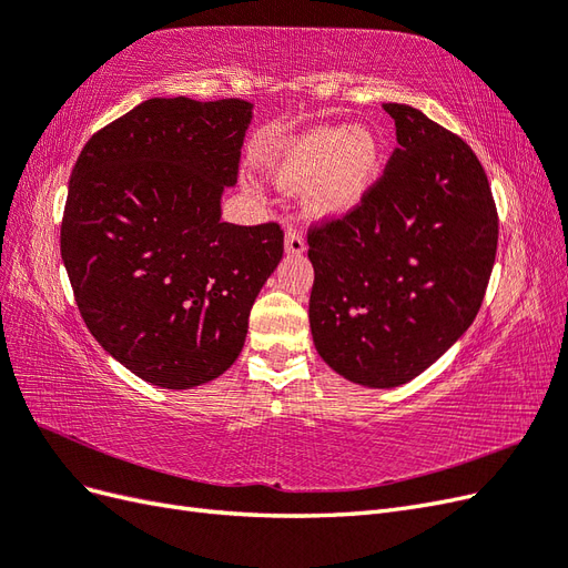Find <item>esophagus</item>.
Here are the masks:
<instances>
[{"instance_id":"esophagus-1","label":"esophagus","mask_w":568,"mask_h":568,"mask_svg":"<svg viewBox=\"0 0 568 568\" xmlns=\"http://www.w3.org/2000/svg\"><path fill=\"white\" fill-rule=\"evenodd\" d=\"M284 246H286V253L301 255V253H305V239H303V234L296 227H288L286 230V239H284Z\"/></svg>"}]
</instances>
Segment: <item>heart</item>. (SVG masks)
I'll use <instances>...</instances> for the list:
<instances>
[{"instance_id": "heart-1", "label": "heart", "mask_w": 568, "mask_h": 568, "mask_svg": "<svg viewBox=\"0 0 568 568\" xmlns=\"http://www.w3.org/2000/svg\"><path fill=\"white\" fill-rule=\"evenodd\" d=\"M384 168L382 136L367 125H320L282 142L270 178L286 192L307 186V211L343 215L363 203Z\"/></svg>"}]
</instances>
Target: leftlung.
<instances>
[{"label": "left lung", "instance_id": "1", "mask_svg": "<svg viewBox=\"0 0 568 568\" xmlns=\"http://www.w3.org/2000/svg\"><path fill=\"white\" fill-rule=\"evenodd\" d=\"M398 149L353 211L307 227L311 329L334 372L369 388L407 384L469 329L497 251L486 170L462 136L384 104Z\"/></svg>", "mask_w": 568, "mask_h": 568}]
</instances>
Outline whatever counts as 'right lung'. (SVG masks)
Masks as SVG:
<instances>
[{
	"label": "right lung",
	"mask_w": 568,
	"mask_h": 568,
	"mask_svg": "<svg viewBox=\"0 0 568 568\" xmlns=\"http://www.w3.org/2000/svg\"><path fill=\"white\" fill-rule=\"evenodd\" d=\"M251 109L149 99L90 136L68 182L61 257L78 311L101 348L153 386L192 388L230 369L282 261L277 222L220 220Z\"/></svg>",
	"instance_id": "add662e5"
}]
</instances>
